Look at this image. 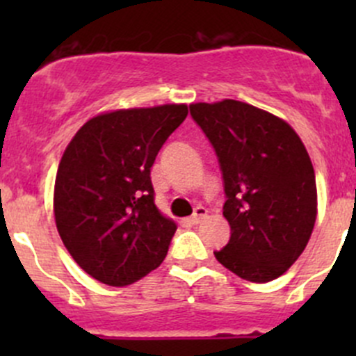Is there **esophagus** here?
I'll return each mask as SVG.
<instances>
[{
    "instance_id": "esophagus-1",
    "label": "esophagus",
    "mask_w": 356,
    "mask_h": 356,
    "mask_svg": "<svg viewBox=\"0 0 356 356\" xmlns=\"http://www.w3.org/2000/svg\"><path fill=\"white\" fill-rule=\"evenodd\" d=\"M204 217H207V210H204L203 207H198V208H196V210H195V213H193V217L188 218V222H189V224L196 225V224H200V222L203 220Z\"/></svg>"
}]
</instances>
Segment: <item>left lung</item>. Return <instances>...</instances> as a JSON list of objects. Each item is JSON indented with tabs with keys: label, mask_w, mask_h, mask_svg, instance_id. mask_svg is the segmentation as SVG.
Here are the masks:
<instances>
[{
	"label": "left lung",
	"mask_w": 356,
	"mask_h": 356,
	"mask_svg": "<svg viewBox=\"0 0 356 356\" xmlns=\"http://www.w3.org/2000/svg\"><path fill=\"white\" fill-rule=\"evenodd\" d=\"M217 153L231 239L215 258L250 282L277 279L298 260L317 218L315 172L282 118L236 99L193 103Z\"/></svg>",
	"instance_id": "8db88e82"
}]
</instances>
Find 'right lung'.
<instances>
[{"mask_svg":"<svg viewBox=\"0 0 356 356\" xmlns=\"http://www.w3.org/2000/svg\"><path fill=\"white\" fill-rule=\"evenodd\" d=\"M186 105L102 113L68 143L55 181V222L79 267L108 286H127L167 257L174 220L155 204L152 172Z\"/></svg>","mask_w":356,"mask_h":356,"instance_id":"obj_1","label":"right lung"}]
</instances>
